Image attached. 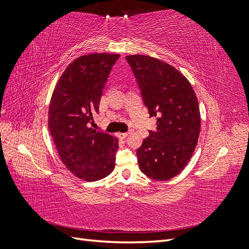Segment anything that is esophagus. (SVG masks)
I'll return each mask as SVG.
<instances>
[{
  "label": "esophagus",
  "instance_id": "esophagus-1",
  "mask_svg": "<svg viewBox=\"0 0 249 249\" xmlns=\"http://www.w3.org/2000/svg\"><path fill=\"white\" fill-rule=\"evenodd\" d=\"M127 135H129V133H119L118 136L122 139H125L127 137Z\"/></svg>",
  "mask_w": 249,
  "mask_h": 249
}]
</instances>
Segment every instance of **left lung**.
I'll use <instances>...</instances> for the list:
<instances>
[{
	"instance_id": "8db88e82",
	"label": "left lung",
	"mask_w": 249,
	"mask_h": 249,
	"mask_svg": "<svg viewBox=\"0 0 249 249\" xmlns=\"http://www.w3.org/2000/svg\"><path fill=\"white\" fill-rule=\"evenodd\" d=\"M149 117L157 130L137 149L140 170L148 178L167 180L182 171L194 152L200 131L197 97L175 67L142 55L126 56Z\"/></svg>"
}]
</instances>
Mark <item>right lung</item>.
<instances>
[{"instance_id":"1","label":"right lung","mask_w":249,"mask_h":249,"mask_svg":"<svg viewBox=\"0 0 249 249\" xmlns=\"http://www.w3.org/2000/svg\"><path fill=\"white\" fill-rule=\"evenodd\" d=\"M119 55L90 54L72 61L55 87L49 109V130L60 159L74 176L94 182L115 166L118 141L89 127L99 113L102 93Z\"/></svg>"}]
</instances>
